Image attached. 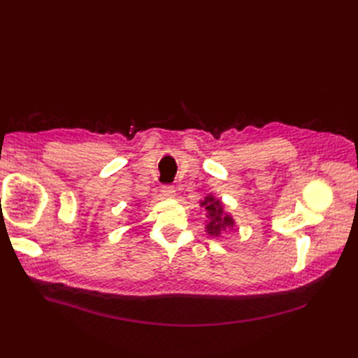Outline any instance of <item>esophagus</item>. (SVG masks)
I'll use <instances>...</instances> for the list:
<instances>
[{"instance_id":"34e87169","label":"esophagus","mask_w":358,"mask_h":358,"mask_svg":"<svg viewBox=\"0 0 358 358\" xmlns=\"http://www.w3.org/2000/svg\"><path fill=\"white\" fill-rule=\"evenodd\" d=\"M161 191H162V194H164L167 199H173V197L176 196V189H175V187H173V185H164Z\"/></svg>"}]
</instances>
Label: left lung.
Listing matches in <instances>:
<instances>
[{
  "label": "left lung",
  "mask_w": 358,
  "mask_h": 358,
  "mask_svg": "<svg viewBox=\"0 0 358 358\" xmlns=\"http://www.w3.org/2000/svg\"><path fill=\"white\" fill-rule=\"evenodd\" d=\"M200 206L208 212V224H206V231H208V234L220 236L221 231L234 227V220L231 218V215L224 212L222 201L215 199L212 194L204 197Z\"/></svg>",
  "instance_id": "left-lung-1"
}]
</instances>
